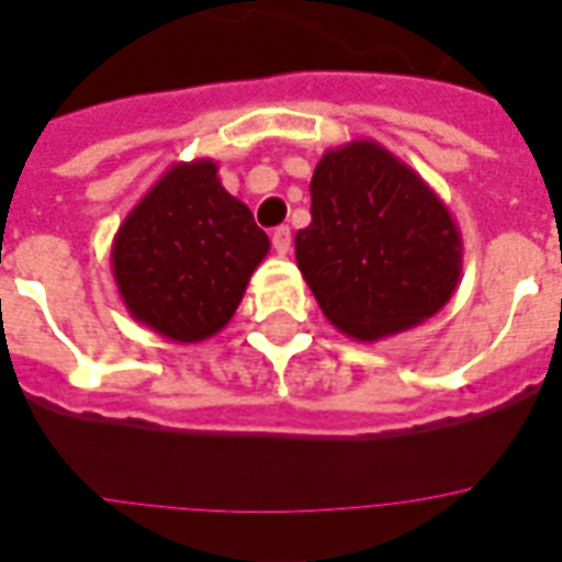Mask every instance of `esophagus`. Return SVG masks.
I'll use <instances>...</instances> for the list:
<instances>
[{"label":"esophagus","instance_id":"1","mask_svg":"<svg viewBox=\"0 0 562 562\" xmlns=\"http://www.w3.org/2000/svg\"><path fill=\"white\" fill-rule=\"evenodd\" d=\"M270 240H273V249H277V256H289V252H292V232H289V226L273 228Z\"/></svg>","mask_w":562,"mask_h":562}]
</instances>
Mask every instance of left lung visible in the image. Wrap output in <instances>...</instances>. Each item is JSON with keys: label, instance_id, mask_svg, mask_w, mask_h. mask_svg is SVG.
<instances>
[{"label": "left lung", "instance_id": "obj_1", "mask_svg": "<svg viewBox=\"0 0 562 562\" xmlns=\"http://www.w3.org/2000/svg\"><path fill=\"white\" fill-rule=\"evenodd\" d=\"M310 226L294 235L303 280L327 322L378 342L440 313L459 289L461 232L429 181L375 139L315 164Z\"/></svg>", "mask_w": 562, "mask_h": 562}]
</instances>
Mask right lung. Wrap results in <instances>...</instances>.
Instances as JSON below:
<instances>
[{
	"label": "right lung",
	"instance_id": "right-lung-1",
	"mask_svg": "<svg viewBox=\"0 0 562 562\" xmlns=\"http://www.w3.org/2000/svg\"><path fill=\"white\" fill-rule=\"evenodd\" d=\"M217 172L211 157L172 164L112 238V280L124 310L181 345L205 342L232 322L270 249Z\"/></svg>",
	"mask_w": 562,
	"mask_h": 562
}]
</instances>
